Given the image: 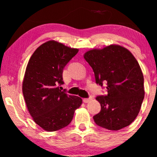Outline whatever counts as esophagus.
<instances>
[{"label":"esophagus","mask_w":157,"mask_h":157,"mask_svg":"<svg viewBox=\"0 0 157 157\" xmlns=\"http://www.w3.org/2000/svg\"><path fill=\"white\" fill-rule=\"evenodd\" d=\"M91 100V98H85L83 99V102L85 103H88V102H89Z\"/></svg>","instance_id":"1"}]
</instances>
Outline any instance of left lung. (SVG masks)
I'll return each instance as SVG.
<instances>
[{"instance_id":"obj_1","label":"left lung","mask_w":157,"mask_h":157,"mask_svg":"<svg viewBox=\"0 0 157 157\" xmlns=\"http://www.w3.org/2000/svg\"><path fill=\"white\" fill-rule=\"evenodd\" d=\"M83 57L97 83H107L108 95L96 97L101 111L94 116L95 123L111 131L128 126L137 117L145 96L143 74L136 59L117 44L90 49Z\"/></svg>"}]
</instances>
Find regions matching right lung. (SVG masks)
Here are the masks:
<instances>
[{"label": "right lung", "instance_id": "right-lung-1", "mask_svg": "<svg viewBox=\"0 0 157 157\" xmlns=\"http://www.w3.org/2000/svg\"><path fill=\"white\" fill-rule=\"evenodd\" d=\"M56 40H48L32 54L22 84L27 109L34 122L46 131L67 126L82 99L61 91L63 70L78 52Z\"/></svg>", "mask_w": 157, "mask_h": 157}]
</instances>
